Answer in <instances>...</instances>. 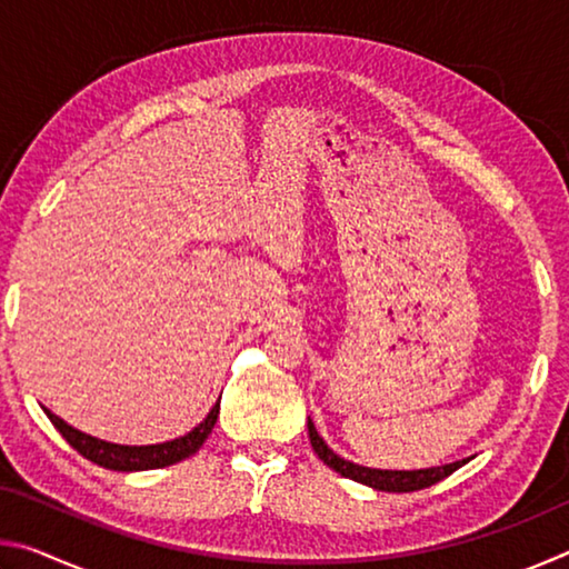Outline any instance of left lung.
Returning <instances> with one entry per match:
<instances>
[{
  "mask_svg": "<svg viewBox=\"0 0 569 569\" xmlns=\"http://www.w3.org/2000/svg\"><path fill=\"white\" fill-rule=\"evenodd\" d=\"M308 439H311V447L323 465H329L333 471H339L341 477H349L353 481H361L366 487L379 489V492H417V489L431 487L449 477L451 471H457L461 465H467L469 459L455 461V465L445 467H431V469H413V471H399V469H371L353 465V461H346L343 457L336 455V451L326 445L323 437H319L313 421L308 419Z\"/></svg>",
  "mask_w": 569,
  "mask_h": 569,
  "instance_id": "obj_1",
  "label": "left lung"
}]
</instances>
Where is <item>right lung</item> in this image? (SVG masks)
<instances>
[{"mask_svg": "<svg viewBox=\"0 0 569 569\" xmlns=\"http://www.w3.org/2000/svg\"><path fill=\"white\" fill-rule=\"evenodd\" d=\"M47 417L54 423V429L70 441V447L80 451L84 459L94 461L104 469H114V471H146V469H160V467H170L178 465V461L188 459L190 455L203 447V441L208 439L210 431H213L216 421H218V411L220 403H216L210 409L208 417L198 423L196 429L188 431L186 437H178L172 441H162V445H148V447H128V445H112V441H104L98 437L84 435V431L74 429L67 423L64 419L57 417L50 409H44Z\"/></svg>", "mask_w": 569, "mask_h": 569, "instance_id": "right-lung-1", "label": "right lung"}]
</instances>
